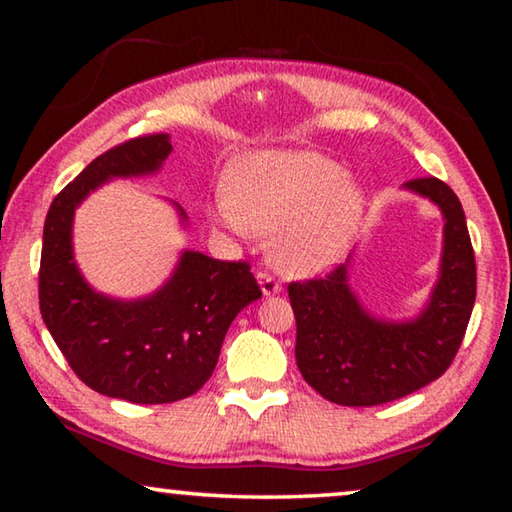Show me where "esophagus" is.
Masks as SVG:
<instances>
[{
  "label": "esophagus",
  "instance_id": "34e87169",
  "mask_svg": "<svg viewBox=\"0 0 512 512\" xmlns=\"http://www.w3.org/2000/svg\"><path fill=\"white\" fill-rule=\"evenodd\" d=\"M257 280H259V287H262V291H264V296H275V293H280V289H282V282L268 271H259Z\"/></svg>",
  "mask_w": 512,
  "mask_h": 512
}]
</instances>
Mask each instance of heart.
Returning a JSON list of instances; mask_svg holds the SVG:
<instances>
[{
	"instance_id": "b5f03b06",
	"label": "heart",
	"mask_w": 512,
	"mask_h": 512,
	"mask_svg": "<svg viewBox=\"0 0 512 512\" xmlns=\"http://www.w3.org/2000/svg\"><path fill=\"white\" fill-rule=\"evenodd\" d=\"M363 214V196L339 162L311 151H264L239 160L219 216L235 230L271 237L277 268L311 275L348 248Z\"/></svg>"
}]
</instances>
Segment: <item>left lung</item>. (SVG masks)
Segmentation results:
<instances>
[{
  "label": "left lung",
  "instance_id": "8db88e82",
  "mask_svg": "<svg viewBox=\"0 0 512 512\" xmlns=\"http://www.w3.org/2000/svg\"><path fill=\"white\" fill-rule=\"evenodd\" d=\"M445 216V248L431 300L411 323L372 318L336 266L323 277L289 282L296 314V361L307 384L341 406H377L420 391L452 366L476 298V264L461 201L438 178L404 185Z\"/></svg>",
  "mask_w": 512,
  "mask_h": 512
}]
</instances>
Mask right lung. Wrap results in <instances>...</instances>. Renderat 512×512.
Here are the masks:
<instances>
[{
    "mask_svg": "<svg viewBox=\"0 0 512 512\" xmlns=\"http://www.w3.org/2000/svg\"><path fill=\"white\" fill-rule=\"evenodd\" d=\"M169 153L164 133L112 146L54 198L42 232L38 298L49 334L85 386L133 404H169L201 391L230 323L262 298L244 259L221 262L194 250L144 300H112L85 284L72 253L76 205L110 178L158 171Z\"/></svg>",
    "mask_w": 512,
    "mask_h": 512,
    "instance_id": "right-lung-1",
    "label": "right lung"
}]
</instances>
